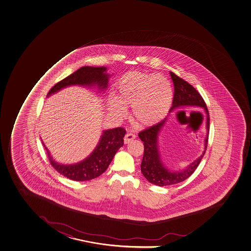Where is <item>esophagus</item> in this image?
I'll use <instances>...</instances> for the list:
<instances>
[{
  "label": "esophagus",
  "mask_w": 251,
  "mask_h": 251,
  "mask_svg": "<svg viewBox=\"0 0 251 251\" xmlns=\"http://www.w3.org/2000/svg\"><path fill=\"white\" fill-rule=\"evenodd\" d=\"M135 138L136 136L134 134H132L131 132H127V134L124 137V144H129L130 142H132Z\"/></svg>",
  "instance_id": "1"
}]
</instances>
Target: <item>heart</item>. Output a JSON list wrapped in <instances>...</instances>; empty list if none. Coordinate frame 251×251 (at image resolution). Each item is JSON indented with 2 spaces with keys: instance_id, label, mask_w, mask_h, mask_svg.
I'll return each instance as SVG.
<instances>
[{
  "instance_id": "heart-1",
  "label": "heart",
  "mask_w": 251,
  "mask_h": 251,
  "mask_svg": "<svg viewBox=\"0 0 251 251\" xmlns=\"http://www.w3.org/2000/svg\"><path fill=\"white\" fill-rule=\"evenodd\" d=\"M117 99L110 97V113L124 118L126 109L132 107L133 119L149 127L163 121L172 107L174 91L169 79L162 75L129 72L119 79L116 85Z\"/></svg>"
}]
</instances>
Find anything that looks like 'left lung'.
<instances>
[{"instance_id": "left-lung-1", "label": "left lung", "mask_w": 251, "mask_h": 251, "mask_svg": "<svg viewBox=\"0 0 251 251\" xmlns=\"http://www.w3.org/2000/svg\"><path fill=\"white\" fill-rule=\"evenodd\" d=\"M170 76L174 82L175 95L173 100V105L169 113L176 109H180L183 107H192L196 109H203L206 115V134L204 139V150L200 157L196 158L191 164L185 167L183 169L177 171H171L167 169L164 163L162 162L160 152L158 150V136L161 131L168 121V117L158 124H155L152 127L144 129L138 133V137L144 142V158L142 160L141 171L147 180L158 186H167L181 183L187 179L190 175L195 172V169L200 164V161L205 153L207 144H208V131H209V115L208 108L203 98L198 91L189 82L177 76L176 74L170 72Z\"/></svg>"}]
</instances>
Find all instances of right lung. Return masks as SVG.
Returning <instances> with one entry per match:
<instances>
[{
  "mask_svg": "<svg viewBox=\"0 0 251 251\" xmlns=\"http://www.w3.org/2000/svg\"><path fill=\"white\" fill-rule=\"evenodd\" d=\"M109 77L105 67H82L51 87L48 97L74 85L89 88L97 87L99 92H104L107 89ZM125 134L126 130L123 127L104 130L93 152L83 160L74 164L57 163L51 157L43 142V144L48 152L50 164L57 172L72 180L87 181L99 177L106 171L116 152L124 145Z\"/></svg>",
  "mask_w": 251,
  "mask_h": 251,
  "instance_id": "right-lung-1",
  "label": "right lung"
}]
</instances>
